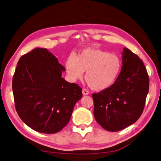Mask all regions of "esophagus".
I'll return each instance as SVG.
<instances>
[{
	"mask_svg": "<svg viewBox=\"0 0 161 161\" xmlns=\"http://www.w3.org/2000/svg\"><path fill=\"white\" fill-rule=\"evenodd\" d=\"M82 93H83L84 96H87V95H89V92L86 89H83Z\"/></svg>",
	"mask_w": 161,
	"mask_h": 161,
	"instance_id": "esophagus-1",
	"label": "esophagus"
}]
</instances>
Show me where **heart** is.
Segmentation results:
<instances>
[{"label": "heart", "mask_w": 161, "mask_h": 161, "mask_svg": "<svg viewBox=\"0 0 161 161\" xmlns=\"http://www.w3.org/2000/svg\"><path fill=\"white\" fill-rule=\"evenodd\" d=\"M65 70L72 81L82 78L91 89L104 91L109 89L117 80L121 70V62L117 55L97 48H86L66 59Z\"/></svg>", "instance_id": "1"}]
</instances>
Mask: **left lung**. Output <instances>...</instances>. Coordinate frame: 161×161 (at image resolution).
<instances>
[{
	"instance_id": "8db88e82",
	"label": "left lung",
	"mask_w": 161,
	"mask_h": 161,
	"mask_svg": "<svg viewBox=\"0 0 161 161\" xmlns=\"http://www.w3.org/2000/svg\"><path fill=\"white\" fill-rule=\"evenodd\" d=\"M122 52V67L115 83L93 93V115L106 130L116 132L133 124L142 114L149 79L142 61L128 48Z\"/></svg>"
}]
</instances>
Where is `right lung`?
<instances>
[{
    "label": "right lung",
    "instance_id": "add662e5",
    "mask_svg": "<svg viewBox=\"0 0 161 161\" xmlns=\"http://www.w3.org/2000/svg\"><path fill=\"white\" fill-rule=\"evenodd\" d=\"M65 70L47 49L36 48L19 60L12 80L15 108L33 130L56 133L70 121L82 90L62 77Z\"/></svg>",
    "mask_w": 161,
    "mask_h": 161
}]
</instances>
